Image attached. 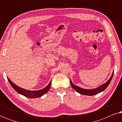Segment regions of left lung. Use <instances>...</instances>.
<instances>
[{
	"label": "left lung",
	"mask_w": 122,
	"mask_h": 122,
	"mask_svg": "<svg viewBox=\"0 0 122 122\" xmlns=\"http://www.w3.org/2000/svg\"><path fill=\"white\" fill-rule=\"evenodd\" d=\"M113 74H114V71H113V73L112 74L111 78H109V80H108L107 82L104 83V84H103L102 85H101V86H98V87L96 88H93V89H84V88L79 87V86H75L71 79H70V83H71V87H72L75 91L77 92L78 93H80V94H83V95H86V96H94V95H96L98 94V93L102 92L104 91V90L106 89L107 87L109 86V83L111 82L112 79Z\"/></svg>",
	"instance_id": "8db88e82"
}]
</instances>
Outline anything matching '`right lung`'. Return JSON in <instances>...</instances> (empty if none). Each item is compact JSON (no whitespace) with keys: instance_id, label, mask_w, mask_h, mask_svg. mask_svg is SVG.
<instances>
[{"instance_id":"add662e5","label":"right lung","mask_w":122,"mask_h":122,"mask_svg":"<svg viewBox=\"0 0 122 122\" xmlns=\"http://www.w3.org/2000/svg\"><path fill=\"white\" fill-rule=\"evenodd\" d=\"M8 81L11 86L13 88L15 91L23 96L27 98H39L43 96V95L46 94L49 91V90L51 88V80L50 81L48 86H46L44 88H43L42 89L39 90V91H28V90L23 89L21 87H19V86H16V84H15L14 83H13L9 79V78L7 77Z\"/></svg>"}]
</instances>
